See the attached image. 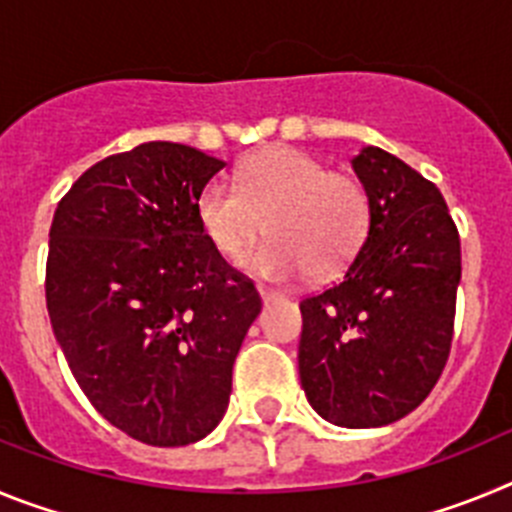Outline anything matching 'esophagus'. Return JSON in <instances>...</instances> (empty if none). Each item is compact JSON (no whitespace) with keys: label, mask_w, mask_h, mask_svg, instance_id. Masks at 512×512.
<instances>
[{"label":"esophagus","mask_w":512,"mask_h":512,"mask_svg":"<svg viewBox=\"0 0 512 512\" xmlns=\"http://www.w3.org/2000/svg\"><path fill=\"white\" fill-rule=\"evenodd\" d=\"M259 297L261 300H264V305L266 302H274V300H279V292H274V289H266V287H259Z\"/></svg>","instance_id":"esophagus-1"}]
</instances>
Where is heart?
Here are the masks:
<instances>
[{
	"label": "heart",
	"instance_id": "heart-1",
	"mask_svg": "<svg viewBox=\"0 0 512 512\" xmlns=\"http://www.w3.org/2000/svg\"><path fill=\"white\" fill-rule=\"evenodd\" d=\"M197 220L220 256L241 259L266 230L269 241L241 261L253 277L287 282L300 274L333 277L356 259L372 225L359 179L330 174L297 148H271L238 169L235 184L212 179L197 200Z\"/></svg>",
	"mask_w": 512,
	"mask_h": 512
}]
</instances>
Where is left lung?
Masks as SVG:
<instances>
[{
    "instance_id": "8db88e82",
    "label": "left lung",
    "mask_w": 512,
    "mask_h": 512,
    "mask_svg": "<svg viewBox=\"0 0 512 512\" xmlns=\"http://www.w3.org/2000/svg\"><path fill=\"white\" fill-rule=\"evenodd\" d=\"M372 225L338 284L305 297L300 382L312 410L341 428L413 413L449 359L461 246L436 184L377 146L351 158Z\"/></svg>"
}]
</instances>
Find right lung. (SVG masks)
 I'll return each instance as SVG.
<instances>
[{"label": "right lung", "instance_id": "1", "mask_svg": "<svg viewBox=\"0 0 512 512\" xmlns=\"http://www.w3.org/2000/svg\"><path fill=\"white\" fill-rule=\"evenodd\" d=\"M223 161L151 140L107 156L58 202L45 266L53 336L104 420L187 446L223 420L261 297L197 220Z\"/></svg>", "mask_w": 512, "mask_h": 512}]
</instances>
